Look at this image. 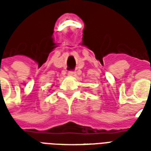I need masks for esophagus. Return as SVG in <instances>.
Returning a JSON list of instances; mask_svg holds the SVG:
<instances>
[{
	"mask_svg": "<svg viewBox=\"0 0 151 151\" xmlns=\"http://www.w3.org/2000/svg\"><path fill=\"white\" fill-rule=\"evenodd\" d=\"M68 75L74 77V76H76V72L75 71H69V72L68 73Z\"/></svg>",
	"mask_w": 151,
	"mask_h": 151,
	"instance_id": "1",
	"label": "esophagus"
}]
</instances>
